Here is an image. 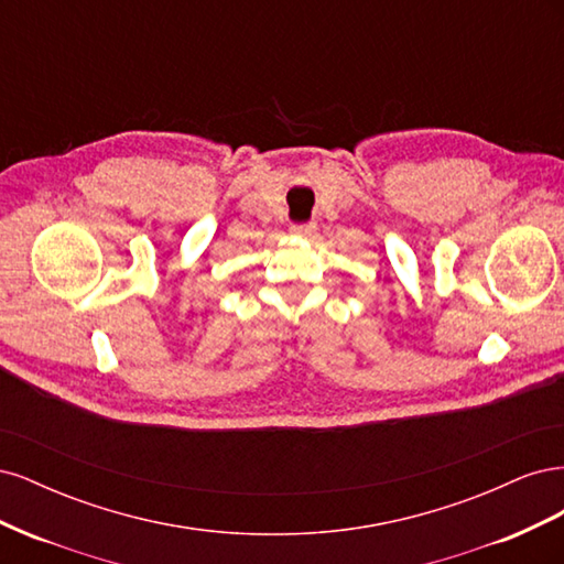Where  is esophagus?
<instances>
[{"instance_id":"esophagus-1","label":"esophagus","mask_w":564,"mask_h":564,"mask_svg":"<svg viewBox=\"0 0 564 564\" xmlns=\"http://www.w3.org/2000/svg\"><path fill=\"white\" fill-rule=\"evenodd\" d=\"M289 232H292L294 237H311L315 232V224H294L292 228H289Z\"/></svg>"}]
</instances>
